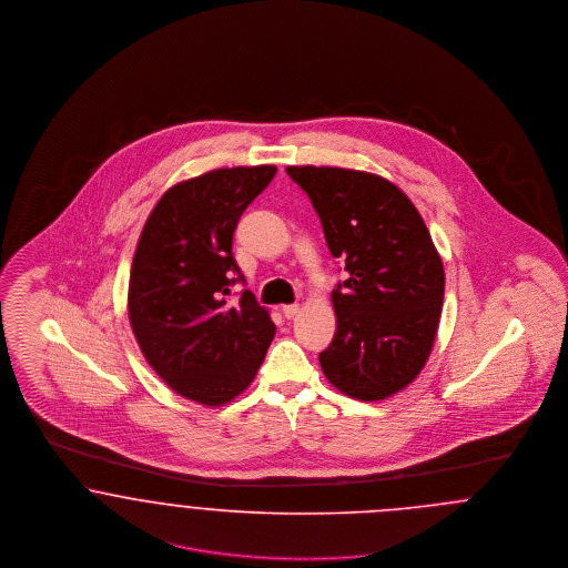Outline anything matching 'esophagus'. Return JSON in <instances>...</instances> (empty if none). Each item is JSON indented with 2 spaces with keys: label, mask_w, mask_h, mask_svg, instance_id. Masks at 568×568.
<instances>
[{
  "label": "esophagus",
  "mask_w": 568,
  "mask_h": 568,
  "mask_svg": "<svg viewBox=\"0 0 568 568\" xmlns=\"http://www.w3.org/2000/svg\"><path fill=\"white\" fill-rule=\"evenodd\" d=\"M298 312H301V305H298V303H291V305H284V307H282V314H284L286 318H295V316H298Z\"/></svg>",
  "instance_id": "1"
}]
</instances>
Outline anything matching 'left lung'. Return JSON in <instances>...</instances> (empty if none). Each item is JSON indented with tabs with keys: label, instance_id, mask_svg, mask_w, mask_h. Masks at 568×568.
<instances>
[{
	"label": "left lung",
	"instance_id": "left-lung-1",
	"mask_svg": "<svg viewBox=\"0 0 568 568\" xmlns=\"http://www.w3.org/2000/svg\"><path fill=\"white\" fill-rule=\"evenodd\" d=\"M312 199L328 250L346 261L333 291L335 335L321 352L324 377L346 396L382 400L424 369L444 307V261L416 205L377 173L291 165Z\"/></svg>",
	"mask_w": 568,
	"mask_h": 568
}]
</instances>
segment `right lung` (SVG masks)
<instances>
[{"label":"right lung","instance_id":"1","mask_svg":"<svg viewBox=\"0 0 568 568\" xmlns=\"http://www.w3.org/2000/svg\"><path fill=\"white\" fill-rule=\"evenodd\" d=\"M275 172L240 165L173 184L135 246L126 312L138 346L175 395L203 407L242 395L275 335L270 310L250 291L237 305L226 303L240 273L233 231Z\"/></svg>","mask_w":568,"mask_h":568}]
</instances>
